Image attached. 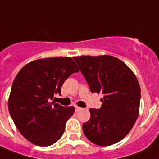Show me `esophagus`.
Here are the masks:
<instances>
[{"label":"esophagus","instance_id":"1","mask_svg":"<svg viewBox=\"0 0 159 159\" xmlns=\"http://www.w3.org/2000/svg\"><path fill=\"white\" fill-rule=\"evenodd\" d=\"M81 110V107H79L77 106H75V111H78Z\"/></svg>","mask_w":159,"mask_h":159}]
</instances>
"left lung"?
Masks as SVG:
<instances>
[{"mask_svg": "<svg viewBox=\"0 0 159 159\" xmlns=\"http://www.w3.org/2000/svg\"><path fill=\"white\" fill-rule=\"evenodd\" d=\"M92 93L103 98L100 109L90 108V118L82 125L88 140L100 146L117 143L127 135L139 115L141 88L135 74L111 56L73 57Z\"/></svg>", "mask_w": 159, "mask_h": 159, "instance_id": "1", "label": "left lung"}]
</instances>
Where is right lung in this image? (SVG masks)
<instances>
[{
    "label": "right lung",
    "mask_w": 159,
    "mask_h": 159,
    "mask_svg": "<svg viewBox=\"0 0 159 159\" xmlns=\"http://www.w3.org/2000/svg\"><path fill=\"white\" fill-rule=\"evenodd\" d=\"M79 69L71 57L31 61L15 77L8 101L9 114L26 140L39 146L56 143L65 132L74 107L51 102L64 82Z\"/></svg>",
    "instance_id": "1"
}]
</instances>
